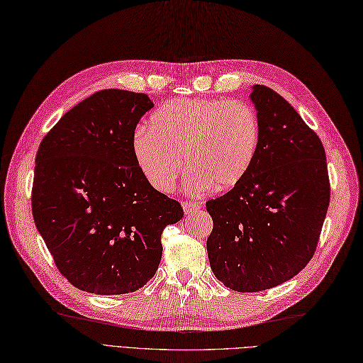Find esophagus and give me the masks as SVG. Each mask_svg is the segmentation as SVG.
Returning <instances> with one entry per match:
<instances>
[{
    "mask_svg": "<svg viewBox=\"0 0 363 363\" xmlns=\"http://www.w3.org/2000/svg\"><path fill=\"white\" fill-rule=\"evenodd\" d=\"M199 208H201V204H199L198 201H184L183 203V210H184L186 215H191V213H194V211H196Z\"/></svg>",
    "mask_w": 363,
    "mask_h": 363,
    "instance_id": "34e87169",
    "label": "esophagus"
}]
</instances>
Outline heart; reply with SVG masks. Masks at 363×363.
<instances>
[{"mask_svg":"<svg viewBox=\"0 0 363 363\" xmlns=\"http://www.w3.org/2000/svg\"><path fill=\"white\" fill-rule=\"evenodd\" d=\"M259 145V121L252 106L220 99H172L155 111L150 128L133 136V156L156 191L174 189L183 169H191L187 192L227 191L251 171Z\"/></svg>","mask_w":363,"mask_h":363,"instance_id":"heart-1","label":"heart"}]
</instances>
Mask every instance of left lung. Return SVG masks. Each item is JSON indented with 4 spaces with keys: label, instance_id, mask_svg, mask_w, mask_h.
Listing matches in <instances>:
<instances>
[{
    "label": "left lung",
    "instance_id": "left-lung-1",
    "mask_svg": "<svg viewBox=\"0 0 363 363\" xmlns=\"http://www.w3.org/2000/svg\"><path fill=\"white\" fill-rule=\"evenodd\" d=\"M259 145L247 176L206 203L207 254L228 289L255 293L290 281L315 252L330 201L326 153L315 132L269 86L254 85Z\"/></svg>",
    "mask_w": 363,
    "mask_h": 363
}]
</instances>
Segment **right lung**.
I'll use <instances>...</instances> for the list:
<instances>
[{
    "mask_svg": "<svg viewBox=\"0 0 363 363\" xmlns=\"http://www.w3.org/2000/svg\"><path fill=\"white\" fill-rule=\"evenodd\" d=\"M143 93L102 90L49 132L35 156L31 208L62 277L94 294L136 291L155 277L160 235L183 208L147 182L133 156Z\"/></svg>",
    "mask_w": 363,
    "mask_h": 363,
    "instance_id": "1",
    "label": "right lung"
}]
</instances>
